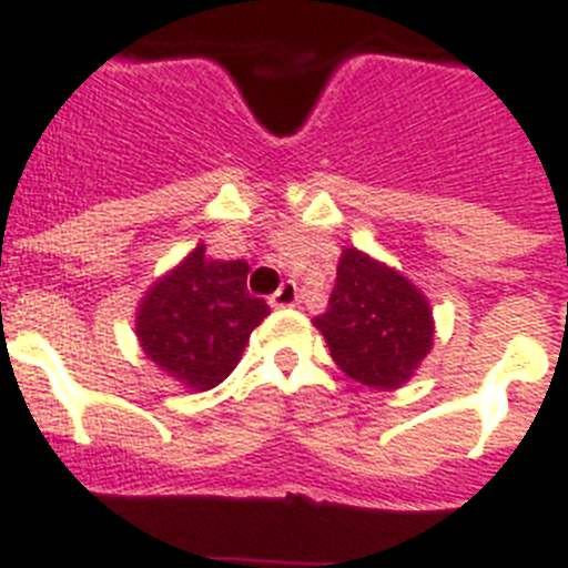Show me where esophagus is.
<instances>
[{"label":"esophagus","instance_id":"esophagus-1","mask_svg":"<svg viewBox=\"0 0 568 568\" xmlns=\"http://www.w3.org/2000/svg\"><path fill=\"white\" fill-rule=\"evenodd\" d=\"M295 301H298V287H295V281H284V284L270 295V304H273L275 310L293 307Z\"/></svg>","mask_w":568,"mask_h":568}]
</instances>
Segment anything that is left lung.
Returning a JSON list of instances; mask_svg holds the SVG:
<instances>
[{"label": "left lung", "instance_id": "obj_1", "mask_svg": "<svg viewBox=\"0 0 568 568\" xmlns=\"http://www.w3.org/2000/svg\"><path fill=\"white\" fill-rule=\"evenodd\" d=\"M335 364L358 384L395 389L433 346V310L400 273L346 247L327 313L315 318Z\"/></svg>", "mask_w": 568, "mask_h": 568}]
</instances>
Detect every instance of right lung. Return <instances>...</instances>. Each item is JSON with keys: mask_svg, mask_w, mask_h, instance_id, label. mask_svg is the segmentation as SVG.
Wrapping results in <instances>:
<instances>
[{"mask_svg": "<svg viewBox=\"0 0 568 568\" xmlns=\"http://www.w3.org/2000/svg\"><path fill=\"white\" fill-rule=\"evenodd\" d=\"M247 273V261H213L195 247L139 307L135 333L148 358L193 389L222 384L270 313L267 301L250 295Z\"/></svg>", "mask_w": 568, "mask_h": 568, "instance_id": "1", "label": "right lung"}]
</instances>
